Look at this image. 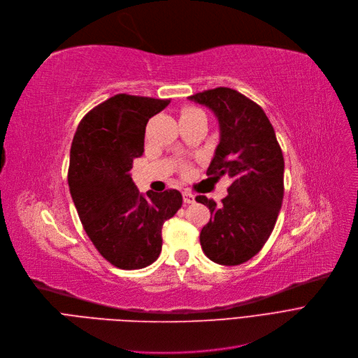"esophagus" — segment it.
I'll list each match as a JSON object with an SVG mask.
<instances>
[{"instance_id": "1", "label": "esophagus", "mask_w": 358, "mask_h": 358, "mask_svg": "<svg viewBox=\"0 0 358 358\" xmlns=\"http://www.w3.org/2000/svg\"><path fill=\"white\" fill-rule=\"evenodd\" d=\"M183 202L185 203H194L195 202V196L191 192H183Z\"/></svg>"}]
</instances>
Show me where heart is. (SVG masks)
<instances>
[{
	"mask_svg": "<svg viewBox=\"0 0 358 358\" xmlns=\"http://www.w3.org/2000/svg\"><path fill=\"white\" fill-rule=\"evenodd\" d=\"M191 112H201V110H198V109H186L183 113H191Z\"/></svg>",
	"mask_w": 358,
	"mask_h": 358,
	"instance_id": "b5f03b06",
	"label": "heart"
}]
</instances>
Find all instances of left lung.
Instances as JSON below:
<instances>
[{
	"instance_id": "left-lung-1",
	"label": "left lung",
	"mask_w": 358,
	"mask_h": 358,
	"mask_svg": "<svg viewBox=\"0 0 358 358\" xmlns=\"http://www.w3.org/2000/svg\"><path fill=\"white\" fill-rule=\"evenodd\" d=\"M188 99L218 121L220 143L207 175L233 180L221 207L203 195L195 198L211 213L199 234L201 248L215 264L241 265L274 230L284 196L282 151L262 108L239 92L218 87Z\"/></svg>"
}]
</instances>
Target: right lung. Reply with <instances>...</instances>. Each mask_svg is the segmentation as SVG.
Returning a JSON list of instances; mask_svg holds the SVG:
<instances>
[{"instance_id": "obj_1", "label": "right lung", "mask_w": 358, "mask_h": 358, "mask_svg": "<svg viewBox=\"0 0 358 358\" xmlns=\"http://www.w3.org/2000/svg\"><path fill=\"white\" fill-rule=\"evenodd\" d=\"M170 100L116 94L92 109L76 131L68 186L78 217L101 257L140 269L162 252V227L182 207L176 189L141 194L129 170L144 151L145 125Z\"/></svg>"}]
</instances>
